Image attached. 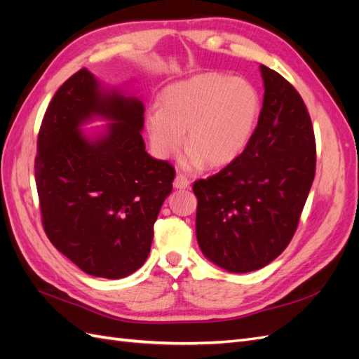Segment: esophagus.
Returning a JSON list of instances; mask_svg holds the SVG:
<instances>
[{
  "label": "esophagus",
  "instance_id": "34e87169",
  "mask_svg": "<svg viewBox=\"0 0 359 359\" xmlns=\"http://www.w3.org/2000/svg\"><path fill=\"white\" fill-rule=\"evenodd\" d=\"M189 185H191V182L188 180V177L183 176V174H177L176 179H174V188L187 189V188H189Z\"/></svg>",
  "mask_w": 359,
  "mask_h": 359
}]
</instances>
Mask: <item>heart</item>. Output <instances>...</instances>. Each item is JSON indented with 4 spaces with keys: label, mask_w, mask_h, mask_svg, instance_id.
I'll list each match as a JSON object with an SVG mask.
<instances>
[{
    "label": "heart",
    "mask_w": 359,
    "mask_h": 359,
    "mask_svg": "<svg viewBox=\"0 0 359 359\" xmlns=\"http://www.w3.org/2000/svg\"><path fill=\"white\" fill-rule=\"evenodd\" d=\"M261 110L256 88L241 77L201 74L170 85L162 94V109L147 112L153 150L170 158L183 144L187 168L223 167L240 156L249 144Z\"/></svg>",
    "instance_id": "b5f03b06"
}]
</instances>
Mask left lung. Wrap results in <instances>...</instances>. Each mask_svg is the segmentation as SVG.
<instances>
[{
	"mask_svg": "<svg viewBox=\"0 0 359 359\" xmlns=\"http://www.w3.org/2000/svg\"><path fill=\"white\" fill-rule=\"evenodd\" d=\"M264 103L244 151L194 182L196 233L209 261L232 273L259 270L292 240L316 176V136L299 92L261 65Z\"/></svg>",
	"mask_w": 359,
	"mask_h": 359,
	"instance_id": "8db88e82",
	"label": "left lung"
}]
</instances>
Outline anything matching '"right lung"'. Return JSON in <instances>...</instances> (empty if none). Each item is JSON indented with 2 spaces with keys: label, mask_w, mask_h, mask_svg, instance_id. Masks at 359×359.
Masks as SVG:
<instances>
[{
  "label": "right lung",
  "mask_w": 359,
  "mask_h": 359,
  "mask_svg": "<svg viewBox=\"0 0 359 359\" xmlns=\"http://www.w3.org/2000/svg\"><path fill=\"white\" fill-rule=\"evenodd\" d=\"M94 116L113 123L90 140L79 126ZM142 127V101L104 90L86 68L57 89L42 119L34 176L43 231L97 278L121 279L142 267L172 189L176 171L145 151Z\"/></svg>",
  "instance_id": "add662e5"
}]
</instances>
